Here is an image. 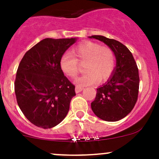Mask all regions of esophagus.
<instances>
[{
    "label": "esophagus",
    "instance_id": "34e87169",
    "mask_svg": "<svg viewBox=\"0 0 159 159\" xmlns=\"http://www.w3.org/2000/svg\"><path fill=\"white\" fill-rule=\"evenodd\" d=\"M83 89H84V88H83V87H80V86H76V87H75V92H76V93H79V92H81V91H82Z\"/></svg>",
    "mask_w": 159,
    "mask_h": 159
}]
</instances>
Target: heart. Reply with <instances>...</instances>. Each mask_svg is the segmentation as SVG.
Segmentation results:
<instances>
[{
    "instance_id": "b5f03b06",
    "label": "heart",
    "mask_w": 159,
    "mask_h": 159,
    "mask_svg": "<svg viewBox=\"0 0 159 159\" xmlns=\"http://www.w3.org/2000/svg\"><path fill=\"white\" fill-rule=\"evenodd\" d=\"M73 54H65L60 60L62 71L70 78H75L78 73L80 63H84L85 74L75 81L80 87L91 85L99 81H104L112 75L115 66V55L110 48L103 47L98 43L85 41L73 50Z\"/></svg>"
}]
</instances>
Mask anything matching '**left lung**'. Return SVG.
Masks as SVG:
<instances>
[{"label": "left lung", "mask_w": 159, "mask_h": 159, "mask_svg": "<svg viewBox=\"0 0 159 159\" xmlns=\"http://www.w3.org/2000/svg\"><path fill=\"white\" fill-rule=\"evenodd\" d=\"M89 38L104 42L114 51L116 66L108 81L97 89L95 99L91 102L94 115L107 121L122 119L131 111L138 99L139 75L131 51L119 41L93 35Z\"/></svg>", "instance_id": "8db88e82"}]
</instances>
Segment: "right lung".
Instances as JSON below:
<instances>
[{
  "instance_id": "obj_1",
  "label": "right lung",
  "mask_w": 159,
  "mask_h": 159,
  "mask_svg": "<svg viewBox=\"0 0 159 159\" xmlns=\"http://www.w3.org/2000/svg\"><path fill=\"white\" fill-rule=\"evenodd\" d=\"M78 38H45L27 51L19 64L14 91L19 108L38 127L51 129L68 115L75 86L61 69L60 60Z\"/></svg>"
}]
</instances>
